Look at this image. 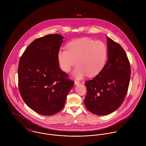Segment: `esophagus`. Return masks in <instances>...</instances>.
<instances>
[{
  "label": "esophagus",
  "mask_w": 146,
  "mask_h": 146,
  "mask_svg": "<svg viewBox=\"0 0 146 146\" xmlns=\"http://www.w3.org/2000/svg\"><path fill=\"white\" fill-rule=\"evenodd\" d=\"M74 83H75V85H78V84H80V82L77 81V80H75Z\"/></svg>",
  "instance_id": "1"
}]
</instances>
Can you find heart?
I'll list each match as a JSON object with an SVG mask.
<instances>
[{
	"label": "heart",
	"mask_w": 146,
	"mask_h": 146,
	"mask_svg": "<svg viewBox=\"0 0 146 146\" xmlns=\"http://www.w3.org/2000/svg\"><path fill=\"white\" fill-rule=\"evenodd\" d=\"M107 57V48L104 42L89 38L74 40L67 45V49H61L57 60L61 68L68 72L76 64L74 75L80 79L88 74L97 75L104 68Z\"/></svg>",
	"instance_id": "1"
}]
</instances>
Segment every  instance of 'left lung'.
I'll list each match as a JSON object with an SVG mask.
<instances>
[{"label":"left lung","instance_id":"left-lung-1","mask_svg":"<svg viewBox=\"0 0 146 146\" xmlns=\"http://www.w3.org/2000/svg\"><path fill=\"white\" fill-rule=\"evenodd\" d=\"M108 61L102 70L85 83L86 108L97 115L115 111L125 99L130 79V66L122 46L107 36Z\"/></svg>","mask_w":146,"mask_h":146}]
</instances>
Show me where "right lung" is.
<instances>
[{"label":"right lung","mask_w":146,"mask_h":146,"mask_svg":"<svg viewBox=\"0 0 146 146\" xmlns=\"http://www.w3.org/2000/svg\"><path fill=\"white\" fill-rule=\"evenodd\" d=\"M63 39L62 35L54 34L35 39L25 49L19 62L21 97L31 109L45 116L62 109L74 85L60 69L57 60Z\"/></svg>","instance_id":"1"}]
</instances>
